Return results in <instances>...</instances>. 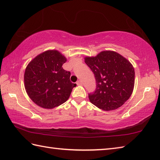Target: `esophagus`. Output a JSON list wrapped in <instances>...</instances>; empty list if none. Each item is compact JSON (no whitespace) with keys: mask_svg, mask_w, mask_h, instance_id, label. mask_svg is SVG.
I'll list each match as a JSON object with an SVG mask.
<instances>
[{"mask_svg":"<svg viewBox=\"0 0 160 160\" xmlns=\"http://www.w3.org/2000/svg\"><path fill=\"white\" fill-rule=\"evenodd\" d=\"M76 84H78V85H82V81H81V80H78V81H77Z\"/></svg>","mask_w":160,"mask_h":160,"instance_id":"obj_1","label":"esophagus"}]
</instances>
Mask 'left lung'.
I'll use <instances>...</instances> for the list:
<instances>
[{
  "label": "left lung",
  "mask_w": 160,
  "mask_h": 160,
  "mask_svg": "<svg viewBox=\"0 0 160 160\" xmlns=\"http://www.w3.org/2000/svg\"><path fill=\"white\" fill-rule=\"evenodd\" d=\"M84 60L96 80V90L89 94L91 102L104 111L123 105L134 88L135 71L131 62L113 51H104Z\"/></svg>",
  "instance_id": "left-lung-1"
}]
</instances>
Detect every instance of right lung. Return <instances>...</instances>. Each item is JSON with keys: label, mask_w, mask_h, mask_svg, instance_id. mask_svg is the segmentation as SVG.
<instances>
[{"label": "right lung", "mask_w": 160, "mask_h": 160, "mask_svg": "<svg viewBox=\"0 0 160 160\" xmlns=\"http://www.w3.org/2000/svg\"><path fill=\"white\" fill-rule=\"evenodd\" d=\"M67 58L56 50L39 54L26 67L25 87L29 97L45 108L58 107L69 99L73 88L70 71L63 69Z\"/></svg>", "instance_id": "1"}]
</instances>
